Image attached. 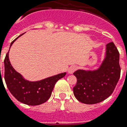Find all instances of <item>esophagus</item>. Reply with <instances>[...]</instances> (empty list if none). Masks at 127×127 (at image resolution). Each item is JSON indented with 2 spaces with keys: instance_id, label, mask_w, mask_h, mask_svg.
I'll use <instances>...</instances> for the list:
<instances>
[{
  "instance_id": "1",
  "label": "esophagus",
  "mask_w": 127,
  "mask_h": 127,
  "mask_svg": "<svg viewBox=\"0 0 127 127\" xmlns=\"http://www.w3.org/2000/svg\"><path fill=\"white\" fill-rule=\"evenodd\" d=\"M77 67L76 66H71L69 67V68L68 69V72L69 74H72V73L74 72V71L76 70Z\"/></svg>"
}]
</instances>
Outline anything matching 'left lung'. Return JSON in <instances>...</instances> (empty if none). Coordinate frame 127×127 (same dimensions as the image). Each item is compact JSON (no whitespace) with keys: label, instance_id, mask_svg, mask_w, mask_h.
Returning a JSON list of instances; mask_svg holds the SVG:
<instances>
[{"label":"left lung","instance_id":"left-lung-1","mask_svg":"<svg viewBox=\"0 0 127 127\" xmlns=\"http://www.w3.org/2000/svg\"><path fill=\"white\" fill-rule=\"evenodd\" d=\"M119 53L114 42L106 46L104 57L97 68L78 69L74 72L77 83L73 88L75 97L87 104L99 103L109 97L120 78Z\"/></svg>","mask_w":127,"mask_h":127}]
</instances>
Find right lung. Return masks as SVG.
<instances>
[{
    "instance_id": "1",
    "label": "right lung",
    "mask_w": 127,
    "mask_h": 127,
    "mask_svg": "<svg viewBox=\"0 0 127 127\" xmlns=\"http://www.w3.org/2000/svg\"><path fill=\"white\" fill-rule=\"evenodd\" d=\"M23 34L13 40L10 47ZM9 51L6 55L4 63L5 82L10 92L17 100L29 106L40 105L46 102L51 96L57 81L64 77L66 73H61L38 81H29L13 68L9 59Z\"/></svg>"
}]
</instances>
